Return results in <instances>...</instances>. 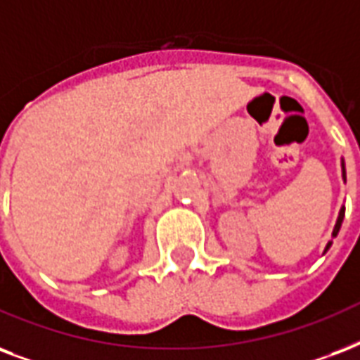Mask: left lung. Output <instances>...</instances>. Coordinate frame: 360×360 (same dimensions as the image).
Listing matches in <instances>:
<instances>
[{
    "label": "left lung",
    "instance_id": "8db88e82",
    "mask_svg": "<svg viewBox=\"0 0 360 360\" xmlns=\"http://www.w3.org/2000/svg\"><path fill=\"white\" fill-rule=\"evenodd\" d=\"M342 168H344V164H342ZM344 177H345V169H344ZM344 213H345V207H342V210H340L338 221H336V226H334V230H333V238H336V236H338L340 226H342V221H344ZM330 245H333V241H328V245H326L325 251H328V247Z\"/></svg>",
    "mask_w": 360,
    "mask_h": 360
}]
</instances>
